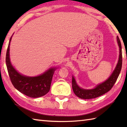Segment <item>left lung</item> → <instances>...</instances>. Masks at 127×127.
Segmentation results:
<instances>
[{"label":"left lung","mask_w":127,"mask_h":127,"mask_svg":"<svg viewBox=\"0 0 127 127\" xmlns=\"http://www.w3.org/2000/svg\"><path fill=\"white\" fill-rule=\"evenodd\" d=\"M117 40L120 48V55L116 66L112 74L105 82L97 85L96 87L91 90H85L80 88L77 85L74 76L72 78V87L75 95L79 98L83 99H90L96 98L107 93L112 88L117 78L119 76L122 65V46L119 37L117 36Z\"/></svg>","instance_id":"8db88e82"}]
</instances>
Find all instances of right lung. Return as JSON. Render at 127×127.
Wrapping results in <instances>:
<instances>
[{
    "mask_svg": "<svg viewBox=\"0 0 127 127\" xmlns=\"http://www.w3.org/2000/svg\"><path fill=\"white\" fill-rule=\"evenodd\" d=\"M8 45L6 64L8 73L13 86L21 93L31 98H38L46 94L50 90L52 77L56 68H50L39 76L29 77L24 76L16 70L11 63L10 59V45Z\"/></svg>",
    "mask_w": 127,
    "mask_h": 127,
    "instance_id": "right-lung-1",
    "label": "right lung"
}]
</instances>
